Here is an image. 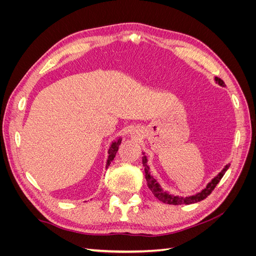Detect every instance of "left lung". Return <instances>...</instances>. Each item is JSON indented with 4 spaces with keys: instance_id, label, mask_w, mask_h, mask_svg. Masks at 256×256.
I'll return each mask as SVG.
<instances>
[{
    "instance_id": "obj_1",
    "label": "left lung",
    "mask_w": 256,
    "mask_h": 256,
    "mask_svg": "<svg viewBox=\"0 0 256 256\" xmlns=\"http://www.w3.org/2000/svg\"><path fill=\"white\" fill-rule=\"evenodd\" d=\"M214 81L218 83L219 85H221V86H224V82L220 78H218V76H214ZM142 162H143V166H144L145 178H146V182H147V186H148V188L152 192V194L156 196L159 200H161V202H164L166 204H171V205H182V204L188 205V204L198 203V202H200V200L206 198L212 192V190L216 188V186L219 184V182L221 180V178L223 177L224 174H226V172L228 171V168H230V164L224 166L222 171L218 175H216L214 178H212V182L206 186V188H204L200 192L196 193V194H194V196L184 198V196H174V194H170L168 191H166V190L161 188V186L158 184V182L154 180V176L150 174V166H147V157L145 156V154L142 157Z\"/></svg>"
}]
</instances>
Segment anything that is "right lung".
<instances>
[{
	"label": "right lung",
	"instance_id": "1",
	"mask_svg": "<svg viewBox=\"0 0 256 256\" xmlns=\"http://www.w3.org/2000/svg\"><path fill=\"white\" fill-rule=\"evenodd\" d=\"M120 142H122V138H120L118 140H116L115 142H113L111 144V147H110V150H109V157H108V160H106V168H109V166L111 164V162L113 161L115 154H116V152L118 150V146L120 145Z\"/></svg>",
	"mask_w": 256,
	"mask_h": 256
}]
</instances>
